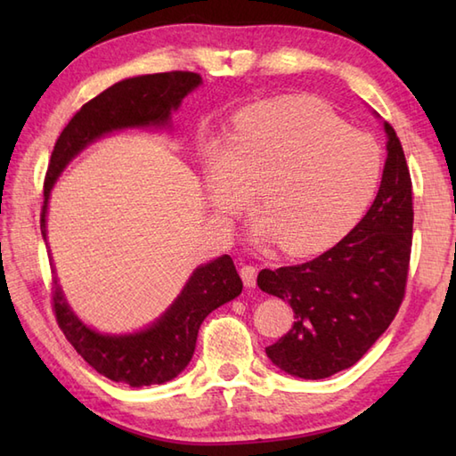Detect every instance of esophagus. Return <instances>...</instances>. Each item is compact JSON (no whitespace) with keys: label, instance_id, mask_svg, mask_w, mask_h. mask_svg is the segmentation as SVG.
Here are the masks:
<instances>
[{"label":"esophagus","instance_id":"obj_1","mask_svg":"<svg viewBox=\"0 0 456 456\" xmlns=\"http://www.w3.org/2000/svg\"><path fill=\"white\" fill-rule=\"evenodd\" d=\"M256 274H258V268L256 266H250L245 265L240 268V278H243V282L247 288H255L256 286Z\"/></svg>","mask_w":456,"mask_h":456}]
</instances>
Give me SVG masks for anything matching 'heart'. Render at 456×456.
<instances>
[{
    "instance_id": "obj_1",
    "label": "heart",
    "mask_w": 456,
    "mask_h": 456,
    "mask_svg": "<svg viewBox=\"0 0 456 456\" xmlns=\"http://www.w3.org/2000/svg\"><path fill=\"white\" fill-rule=\"evenodd\" d=\"M206 157L216 206L240 211L258 186V233L289 255L315 253L341 237L372 200L382 170L370 134L304 102L240 110Z\"/></svg>"
}]
</instances>
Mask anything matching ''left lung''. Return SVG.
I'll use <instances>...</instances> for the list:
<instances>
[{
    "label": "left lung",
    "instance_id": "left-lung-1",
    "mask_svg": "<svg viewBox=\"0 0 456 456\" xmlns=\"http://www.w3.org/2000/svg\"><path fill=\"white\" fill-rule=\"evenodd\" d=\"M380 190L366 216L335 247L302 265L260 270L256 284L286 299L294 325L266 346L284 372L319 380L362 358L394 322L408 284L413 190L402 142L390 123Z\"/></svg>",
    "mask_w": 456,
    "mask_h": 456
}]
</instances>
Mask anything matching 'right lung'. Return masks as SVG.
Wrapping results in <instances>:
<instances>
[{
  "label": "right lung",
  "instance_id": "obj_1",
  "mask_svg": "<svg viewBox=\"0 0 456 456\" xmlns=\"http://www.w3.org/2000/svg\"><path fill=\"white\" fill-rule=\"evenodd\" d=\"M201 84L196 72H160L118 82L111 88L84 103L80 111L68 121L45 176V201L41 209V233L46 239V203L54 180L74 154L86 144L123 127L164 125L172 110H178L183 95ZM243 289L233 258L223 255L213 263L200 266L176 302L147 331L110 337L92 331L72 314L53 276V312L61 331L78 354L95 372L113 382L129 384L133 388L162 384L178 376L188 366L196 348L200 325L213 309L231 302Z\"/></svg>",
  "mask_w": 456,
  "mask_h": 456
}]
</instances>
